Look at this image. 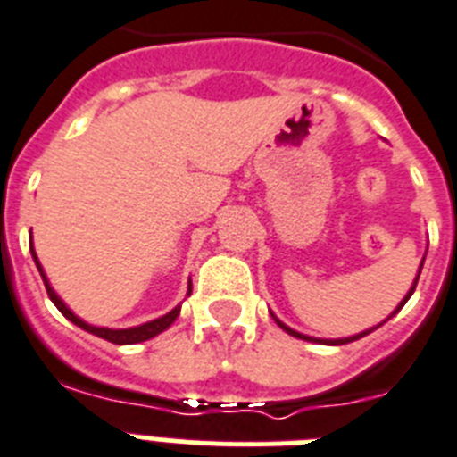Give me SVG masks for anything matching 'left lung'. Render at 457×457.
<instances>
[{"label": "left lung", "mask_w": 457, "mask_h": 457, "mask_svg": "<svg viewBox=\"0 0 457 457\" xmlns=\"http://www.w3.org/2000/svg\"><path fill=\"white\" fill-rule=\"evenodd\" d=\"M423 262H425V258H423ZM423 262H420V270H423ZM420 270H418L416 278H413V286H411V290H409V293H406V295H404V300H402V302H400V304H397V309H395V312H393V313H390V316H388V318H386V320H390V318H393V316H395V313L400 312L402 306H404V304H406V302H409V297H411V295H413V290H416V283H418V276H420ZM271 318H274V320H276V325H278V328H283V329H286V332H287V335H293V337H297V339H304V341H325V344H335V346H339V344H348V341L362 339V337H365V335H370V332H374V329H377V328H378V325H377V328H371V329H365V332H360V335H353V337H346V339H313V337H306V335H302V332H295V329H293V328H287V325H286V323H281V320H278V318H276V316H274V313H271ZM386 320H383V323H386ZM383 323H381V325H383Z\"/></svg>", "instance_id": "left-lung-1"}]
</instances>
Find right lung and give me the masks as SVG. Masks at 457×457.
<instances>
[{
  "instance_id": "right-lung-1",
  "label": "right lung",
  "mask_w": 457,
  "mask_h": 457,
  "mask_svg": "<svg viewBox=\"0 0 457 457\" xmlns=\"http://www.w3.org/2000/svg\"><path fill=\"white\" fill-rule=\"evenodd\" d=\"M29 251H32V258L34 262H37V267H39V274L41 278H44V286H46V293H48V297H51L53 304L60 309V313H62L67 320H71L74 325H79L80 329H86V332H90V335L95 337H102V339L111 341V344H139V341H145V339H153L155 335H160V332H164V329L170 328L171 323H174L176 318H179V313H181V306H176V309H171L170 313H164V316L155 318V320H151V323H144V325H137V328H128V329H111V328H95V325L86 323V320H80L79 316H76L71 309H69L67 304H64L60 297H57V293L51 287V283H48V278H46L44 270H41V262L39 258H37V253H34V246H29ZM193 293V283H187V295Z\"/></svg>"
}]
</instances>
